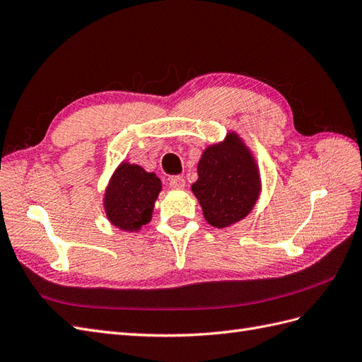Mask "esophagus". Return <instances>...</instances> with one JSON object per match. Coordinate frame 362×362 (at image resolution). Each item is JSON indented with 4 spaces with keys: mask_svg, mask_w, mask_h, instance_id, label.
I'll use <instances>...</instances> for the list:
<instances>
[{
    "mask_svg": "<svg viewBox=\"0 0 362 362\" xmlns=\"http://www.w3.org/2000/svg\"><path fill=\"white\" fill-rule=\"evenodd\" d=\"M170 187L174 189H183L185 179L182 177V175H173V177H170Z\"/></svg>",
    "mask_w": 362,
    "mask_h": 362,
    "instance_id": "esophagus-1",
    "label": "esophagus"
}]
</instances>
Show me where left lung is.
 <instances>
[{"instance_id":"obj_1","label":"left lung","mask_w":362,"mask_h":362,"mask_svg":"<svg viewBox=\"0 0 362 362\" xmlns=\"http://www.w3.org/2000/svg\"><path fill=\"white\" fill-rule=\"evenodd\" d=\"M197 174L191 189L205 220L214 228H228L243 220L260 197L262 179L255 157L234 132H229L223 142L205 148Z\"/></svg>"}]
</instances>
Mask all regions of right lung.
Listing matches in <instances>:
<instances>
[{
	"mask_svg": "<svg viewBox=\"0 0 362 362\" xmlns=\"http://www.w3.org/2000/svg\"><path fill=\"white\" fill-rule=\"evenodd\" d=\"M162 182L136 163L122 162L111 175L104 194V211L113 226L137 233L150 223Z\"/></svg>",
	"mask_w": 362,
	"mask_h": 362,
	"instance_id": "add662e5",
	"label": "right lung"
}]
</instances>
